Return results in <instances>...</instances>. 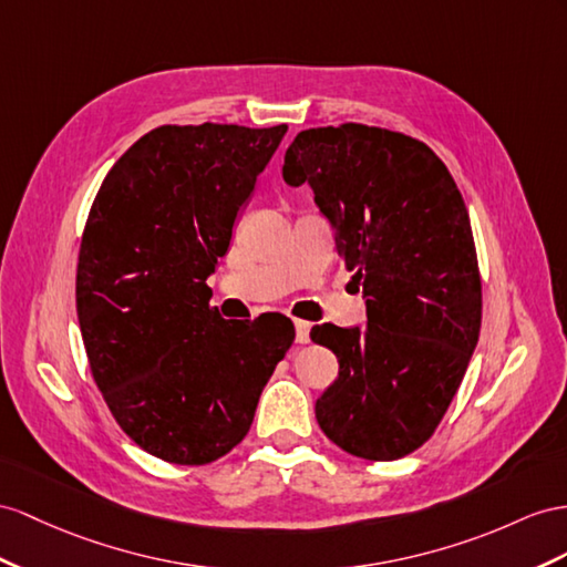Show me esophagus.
I'll list each match as a JSON object with an SVG mask.
<instances>
[{
    "mask_svg": "<svg viewBox=\"0 0 567 567\" xmlns=\"http://www.w3.org/2000/svg\"><path fill=\"white\" fill-rule=\"evenodd\" d=\"M295 330H297V342L307 344L309 342V332H311V323L309 321H295Z\"/></svg>",
    "mask_w": 567,
    "mask_h": 567,
    "instance_id": "obj_1",
    "label": "esophagus"
}]
</instances>
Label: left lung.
<instances>
[{
	"label": "left lung",
	"instance_id": "left-lung-1",
	"mask_svg": "<svg viewBox=\"0 0 567 567\" xmlns=\"http://www.w3.org/2000/svg\"><path fill=\"white\" fill-rule=\"evenodd\" d=\"M282 179L309 184L367 326H316L338 381L316 419L344 453L398 460L424 445L453 402L482 328V280L457 184L426 143L364 124L307 128Z\"/></svg>",
	"mask_w": 567,
	"mask_h": 567
}]
</instances>
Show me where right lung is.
Wrapping results in <instances>:
<instances>
[{
    "label": "right lung",
    "mask_w": 567,
    "mask_h": 567,
    "mask_svg": "<svg viewBox=\"0 0 567 567\" xmlns=\"http://www.w3.org/2000/svg\"><path fill=\"white\" fill-rule=\"evenodd\" d=\"M287 126H157L100 186L81 239L76 311L93 379L122 431L174 464L249 433L295 340L282 313L225 321L206 280Z\"/></svg>",
    "instance_id": "right-lung-1"
}]
</instances>
